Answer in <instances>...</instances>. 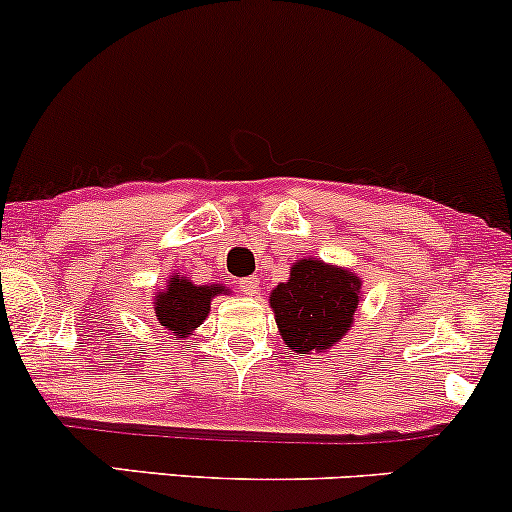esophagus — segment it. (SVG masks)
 Returning a JSON list of instances; mask_svg holds the SVG:
<instances>
[{
  "label": "esophagus",
  "mask_w": 512,
  "mask_h": 512,
  "mask_svg": "<svg viewBox=\"0 0 512 512\" xmlns=\"http://www.w3.org/2000/svg\"><path fill=\"white\" fill-rule=\"evenodd\" d=\"M257 279L255 276H245V279H240V289H243L248 296H252V293H257Z\"/></svg>",
  "instance_id": "34e87169"
}]
</instances>
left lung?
I'll return each instance as SVG.
<instances>
[{"instance_id":"left-lung-1","label":"left lung","mask_w":512,"mask_h":512,"mask_svg":"<svg viewBox=\"0 0 512 512\" xmlns=\"http://www.w3.org/2000/svg\"><path fill=\"white\" fill-rule=\"evenodd\" d=\"M358 289V276L313 257L293 264L289 281L269 298L284 342L296 354L337 344L354 322Z\"/></svg>"}]
</instances>
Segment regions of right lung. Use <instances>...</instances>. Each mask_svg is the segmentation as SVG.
Segmentation results:
<instances>
[{
	"mask_svg": "<svg viewBox=\"0 0 512 512\" xmlns=\"http://www.w3.org/2000/svg\"><path fill=\"white\" fill-rule=\"evenodd\" d=\"M223 286H195L190 279L173 276L168 289L156 296V317L166 330L178 337L190 334L209 313V301Z\"/></svg>",
	"mask_w": 512,
	"mask_h": 512,
	"instance_id": "right-lung-1",
	"label": "right lung"
}]
</instances>
